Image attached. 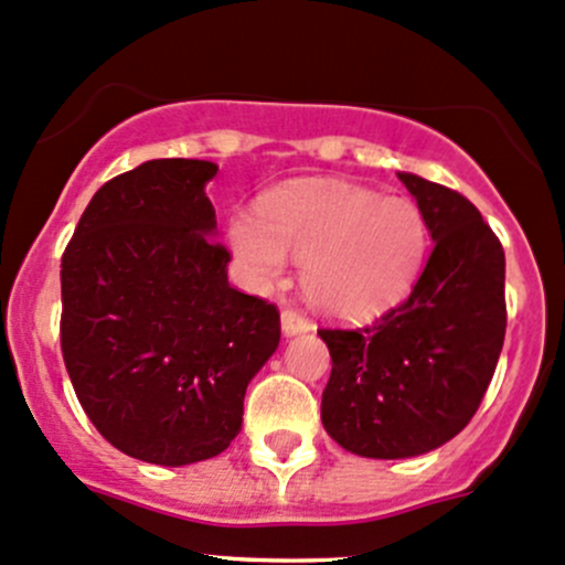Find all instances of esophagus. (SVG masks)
Returning a JSON list of instances; mask_svg holds the SVG:
<instances>
[{
  "label": "esophagus",
  "mask_w": 565,
  "mask_h": 565,
  "mask_svg": "<svg viewBox=\"0 0 565 565\" xmlns=\"http://www.w3.org/2000/svg\"><path fill=\"white\" fill-rule=\"evenodd\" d=\"M281 328H284V335H300V332L311 330V322H308L306 313L295 311V308H284Z\"/></svg>",
  "instance_id": "34e87169"
}]
</instances>
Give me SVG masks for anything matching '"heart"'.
Segmentation results:
<instances>
[{
	"label": "heart",
	"instance_id": "heart-1",
	"mask_svg": "<svg viewBox=\"0 0 565 565\" xmlns=\"http://www.w3.org/2000/svg\"><path fill=\"white\" fill-rule=\"evenodd\" d=\"M227 235L248 281H278L289 254L306 265L311 300L347 319L376 317L406 298L427 252L417 205L341 181L276 194L263 216L235 213Z\"/></svg>",
	"mask_w": 565,
	"mask_h": 565
}]
</instances>
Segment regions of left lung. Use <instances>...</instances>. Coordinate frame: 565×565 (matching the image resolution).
<instances>
[{
  "label": "left lung",
  "instance_id": "1",
  "mask_svg": "<svg viewBox=\"0 0 565 565\" xmlns=\"http://www.w3.org/2000/svg\"><path fill=\"white\" fill-rule=\"evenodd\" d=\"M433 252L412 295L365 328H322V425L347 452L397 460L455 438L482 403L507 335V257L471 200L397 173Z\"/></svg>",
  "mask_w": 565,
  "mask_h": 565
}]
</instances>
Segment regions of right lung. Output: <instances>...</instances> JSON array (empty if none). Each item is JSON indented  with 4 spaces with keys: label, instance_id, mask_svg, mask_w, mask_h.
<instances>
[{
    "label": "right lung",
    "instance_id": "obj_1",
    "mask_svg": "<svg viewBox=\"0 0 565 565\" xmlns=\"http://www.w3.org/2000/svg\"><path fill=\"white\" fill-rule=\"evenodd\" d=\"M205 159L110 178L62 257V354L94 427L124 455L189 466L241 433L243 397L276 352L273 302L227 281Z\"/></svg>",
    "mask_w": 565,
    "mask_h": 565
}]
</instances>
